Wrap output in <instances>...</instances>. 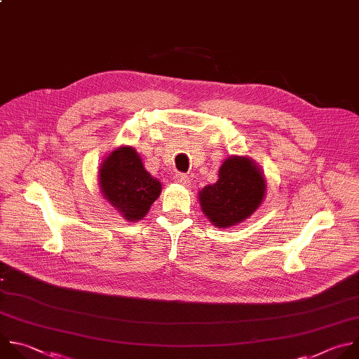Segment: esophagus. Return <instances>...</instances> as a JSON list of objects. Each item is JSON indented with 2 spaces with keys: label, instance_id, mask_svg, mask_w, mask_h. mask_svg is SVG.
Instances as JSON below:
<instances>
[{
  "label": "esophagus",
  "instance_id": "esophagus-1",
  "mask_svg": "<svg viewBox=\"0 0 359 359\" xmlns=\"http://www.w3.org/2000/svg\"><path fill=\"white\" fill-rule=\"evenodd\" d=\"M174 181H175L177 184L184 185V187L189 185V178H188L185 174H181V172H177V174L174 175Z\"/></svg>",
  "mask_w": 359,
  "mask_h": 359
}]
</instances>
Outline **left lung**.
I'll use <instances>...</instances> for the list:
<instances>
[{"label": "left lung", "mask_w": 359, "mask_h": 359, "mask_svg": "<svg viewBox=\"0 0 359 359\" xmlns=\"http://www.w3.org/2000/svg\"><path fill=\"white\" fill-rule=\"evenodd\" d=\"M266 178L259 165L246 156L228 157L218 181L198 192L201 209L215 228L242 224L262 205L266 195Z\"/></svg>", "instance_id": "obj_1"}]
</instances>
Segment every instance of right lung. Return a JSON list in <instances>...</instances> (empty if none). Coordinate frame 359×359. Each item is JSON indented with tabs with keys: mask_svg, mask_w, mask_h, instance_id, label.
I'll use <instances>...</instances> for the list:
<instances>
[{
	"mask_svg": "<svg viewBox=\"0 0 359 359\" xmlns=\"http://www.w3.org/2000/svg\"><path fill=\"white\" fill-rule=\"evenodd\" d=\"M97 177L104 199L128 222L144 218L161 194V182L144 168L131 146L110 151Z\"/></svg>",
	"mask_w": 359,
	"mask_h": 359,
	"instance_id": "obj_1",
	"label": "right lung"
}]
</instances>
